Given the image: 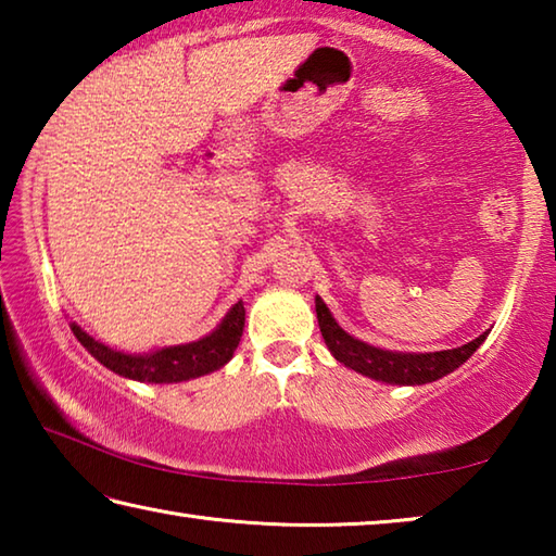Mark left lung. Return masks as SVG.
I'll list each match as a JSON object with an SVG mask.
<instances>
[{
    "mask_svg": "<svg viewBox=\"0 0 556 556\" xmlns=\"http://www.w3.org/2000/svg\"><path fill=\"white\" fill-rule=\"evenodd\" d=\"M316 318H318V326H321V336L328 345V351L333 353L338 363H343L345 368H351L361 375H368L372 380H382L390 384H425V382H434L439 378H444V375L454 372L458 365H464L488 336V333L478 336L476 341H470L460 348H451V351L392 353L348 336L343 328L336 324V318L331 316V312H328V306L324 304L321 296H316Z\"/></svg>",
    "mask_w": 556,
    "mask_h": 556,
    "instance_id": "left-lung-1",
    "label": "left lung"
}]
</instances>
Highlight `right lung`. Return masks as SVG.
Masks as SVG:
<instances>
[{
	"mask_svg": "<svg viewBox=\"0 0 556 556\" xmlns=\"http://www.w3.org/2000/svg\"><path fill=\"white\" fill-rule=\"evenodd\" d=\"M71 328L75 338L86 345V351L92 357H98L105 368L122 375V378H131L139 382H181L208 375L230 361L242 338L244 304L238 301L228 312V316L223 318V324L211 336L201 338V341L162 348V351L147 355L112 351V348L98 343L86 331H80V326L71 324Z\"/></svg>",
	"mask_w": 556,
	"mask_h": 556,
	"instance_id": "1",
	"label": "right lung"
}]
</instances>
